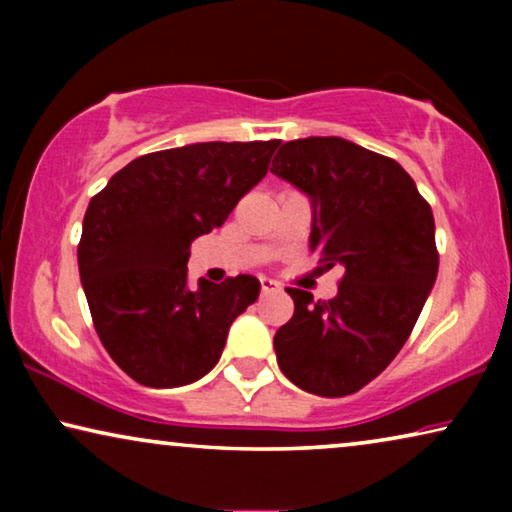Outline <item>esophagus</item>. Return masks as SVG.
Segmentation results:
<instances>
[{
    "mask_svg": "<svg viewBox=\"0 0 512 512\" xmlns=\"http://www.w3.org/2000/svg\"><path fill=\"white\" fill-rule=\"evenodd\" d=\"M261 289H263V293H270V291H277L279 284L270 277H261Z\"/></svg>",
    "mask_w": 512,
    "mask_h": 512,
    "instance_id": "34e87169",
    "label": "esophagus"
}]
</instances>
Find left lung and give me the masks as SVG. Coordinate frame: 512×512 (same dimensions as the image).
I'll return each mask as SVG.
<instances>
[{
	"mask_svg": "<svg viewBox=\"0 0 512 512\" xmlns=\"http://www.w3.org/2000/svg\"><path fill=\"white\" fill-rule=\"evenodd\" d=\"M270 172L310 198L324 270H345L333 300L286 289L296 312L275 333L277 363L310 394H354L401 352L436 284L433 212L396 160L342 137L286 142Z\"/></svg>",
	"mask_w": 512,
	"mask_h": 512,
	"instance_id": "left-lung-1",
	"label": "left lung"
}]
</instances>
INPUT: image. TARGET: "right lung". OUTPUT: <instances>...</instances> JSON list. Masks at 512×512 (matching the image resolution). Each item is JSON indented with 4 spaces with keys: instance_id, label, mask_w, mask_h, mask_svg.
I'll return each instance as SVG.
<instances>
[{
    "instance_id": "right-lung-1",
    "label": "right lung",
    "mask_w": 512,
    "mask_h": 512,
    "mask_svg": "<svg viewBox=\"0 0 512 512\" xmlns=\"http://www.w3.org/2000/svg\"><path fill=\"white\" fill-rule=\"evenodd\" d=\"M270 142H198L139 156L90 200L79 275L104 349L151 389L198 382L221 359L230 324L261 282L188 284L195 237L223 226L268 172Z\"/></svg>"
}]
</instances>
